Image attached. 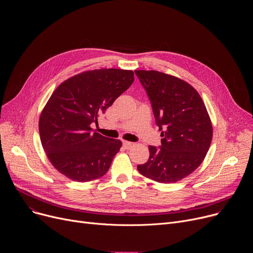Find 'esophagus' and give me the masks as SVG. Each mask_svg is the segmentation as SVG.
Here are the masks:
<instances>
[{"label":"esophagus","instance_id":"obj_1","mask_svg":"<svg viewBox=\"0 0 253 253\" xmlns=\"http://www.w3.org/2000/svg\"><path fill=\"white\" fill-rule=\"evenodd\" d=\"M133 146V143L128 142V141H123V147L125 149H130Z\"/></svg>","mask_w":253,"mask_h":253}]
</instances>
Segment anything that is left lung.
I'll return each instance as SVG.
<instances>
[{"mask_svg": "<svg viewBox=\"0 0 253 253\" xmlns=\"http://www.w3.org/2000/svg\"><path fill=\"white\" fill-rule=\"evenodd\" d=\"M152 105L161 146H149V159L138 171L159 183H175L204 160L212 124L203 100L187 82L158 71L135 70Z\"/></svg>", "mask_w": 253, "mask_h": 253, "instance_id": "left-lung-1", "label": "left lung"}]
</instances>
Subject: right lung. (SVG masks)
Masks as SVG:
<instances>
[{
    "instance_id": "right-lung-1",
    "label": "right lung",
    "mask_w": 253,
    "mask_h": 253,
    "mask_svg": "<svg viewBox=\"0 0 253 253\" xmlns=\"http://www.w3.org/2000/svg\"><path fill=\"white\" fill-rule=\"evenodd\" d=\"M134 81L131 70L86 71L60 84L41 113L42 146L52 165L66 177L88 182L109 170L122 146L118 139L94 132L91 124Z\"/></svg>"
}]
</instances>
